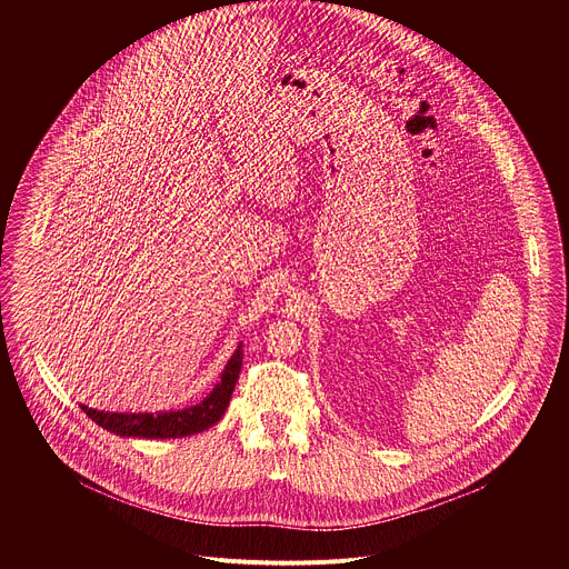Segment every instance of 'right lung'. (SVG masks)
I'll use <instances>...</instances> for the list:
<instances>
[{"label": "right lung", "mask_w": 569, "mask_h": 569, "mask_svg": "<svg viewBox=\"0 0 569 569\" xmlns=\"http://www.w3.org/2000/svg\"><path fill=\"white\" fill-rule=\"evenodd\" d=\"M243 343L237 346L234 355L226 363L221 372V381L212 388V392L199 401L197 406L183 409H166V411H100L93 407L81 406L82 411L102 429L124 436V438H183L199 431L210 429L221 420L230 406L241 366H243Z\"/></svg>", "instance_id": "obj_1"}]
</instances>
